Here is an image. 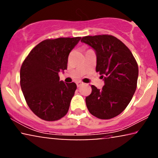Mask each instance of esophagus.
I'll return each instance as SVG.
<instances>
[{
  "label": "esophagus",
  "mask_w": 158,
  "mask_h": 158,
  "mask_svg": "<svg viewBox=\"0 0 158 158\" xmlns=\"http://www.w3.org/2000/svg\"><path fill=\"white\" fill-rule=\"evenodd\" d=\"M76 84H77V87H80V86H81L82 84H83V83H82L81 81H77V83H76Z\"/></svg>",
  "instance_id": "1"
}]
</instances>
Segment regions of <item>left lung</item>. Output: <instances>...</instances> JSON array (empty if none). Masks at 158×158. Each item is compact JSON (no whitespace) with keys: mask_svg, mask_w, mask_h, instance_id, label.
Here are the masks:
<instances>
[{"mask_svg":"<svg viewBox=\"0 0 158 158\" xmlns=\"http://www.w3.org/2000/svg\"><path fill=\"white\" fill-rule=\"evenodd\" d=\"M81 42L95 50L96 72L104 81L101 90L91 85V94L85 98L88 111L101 119L115 117L135 94L139 73L137 62L128 47L114 36H87Z\"/></svg>","mask_w":158,"mask_h":158,"instance_id":"8db88e82","label":"left lung"}]
</instances>
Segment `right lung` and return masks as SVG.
<instances>
[{
  "label": "right lung",
  "instance_id": "right-lung-1",
  "mask_svg": "<svg viewBox=\"0 0 158 158\" xmlns=\"http://www.w3.org/2000/svg\"><path fill=\"white\" fill-rule=\"evenodd\" d=\"M81 37L46 40L23 61L20 84L30 109L43 120L56 121L68 113L77 85L60 81L58 73L68 68V56Z\"/></svg>",
  "mask_w": 158,
  "mask_h": 158
}]
</instances>
